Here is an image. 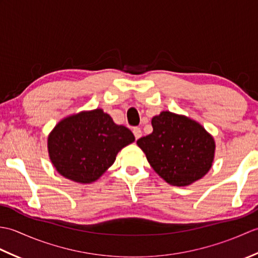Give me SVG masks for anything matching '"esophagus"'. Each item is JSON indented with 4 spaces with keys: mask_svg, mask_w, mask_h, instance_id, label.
I'll list each match as a JSON object with an SVG mask.
<instances>
[{
    "mask_svg": "<svg viewBox=\"0 0 258 258\" xmlns=\"http://www.w3.org/2000/svg\"><path fill=\"white\" fill-rule=\"evenodd\" d=\"M133 133H134V136L136 140H139L141 136H142V130L140 127H134L133 128Z\"/></svg>",
    "mask_w": 258,
    "mask_h": 258,
    "instance_id": "esophagus-1",
    "label": "esophagus"
}]
</instances>
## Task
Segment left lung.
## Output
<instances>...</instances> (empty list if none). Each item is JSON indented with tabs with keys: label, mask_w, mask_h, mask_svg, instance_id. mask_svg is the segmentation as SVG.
<instances>
[{
	"label": "left lung",
	"mask_w": 258,
	"mask_h": 258,
	"mask_svg": "<svg viewBox=\"0 0 258 258\" xmlns=\"http://www.w3.org/2000/svg\"><path fill=\"white\" fill-rule=\"evenodd\" d=\"M152 134L138 140L153 169L175 186L202 178L212 167L215 143L202 125L171 112L152 119Z\"/></svg>",
	"instance_id": "obj_1"
}]
</instances>
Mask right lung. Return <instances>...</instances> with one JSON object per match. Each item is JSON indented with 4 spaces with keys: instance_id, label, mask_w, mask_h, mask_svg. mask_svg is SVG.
<instances>
[{
    "instance_id": "right-lung-1",
    "label": "right lung",
    "mask_w": 258,
    "mask_h": 258,
    "mask_svg": "<svg viewBox=\"0 0 258 258\" xmlns=\"http://www.w3.org/2000/svg\"><path fill=\"white\" fill-rule=\"evenodd\" d=\"M135 141L102 109L61 120L48 136V154L56 171L79 183L94 182L112 165L118 151Z\"/></svg>"
}]
</instances>
